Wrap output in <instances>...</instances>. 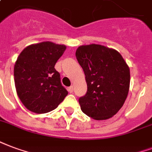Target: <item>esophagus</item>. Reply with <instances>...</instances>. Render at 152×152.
<instances>
[{"instance_id":"34e87169","label":"esophagus","mask_w":152,"mask_h":152,"mask_svg":"<svg viewBox=\"0 0 152 152\" xmlns=\"http://www.w3.org/2000/svg\"><path fill=\"white\" fill-rule=\"evenodd\" d=\"M67 90H68V92H69V93H72L73 92V86L72 85H71L70 87H68V88H67Z\"/></svg>"}]
</instances>
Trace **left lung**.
<instances>
[{
  "mask_svg": "<svg viewBox=\"0 0 152 152\" xmlns=\"http://www.w3.org/2000/svg\"><path fill=\"white\" fill-rule=\"evenodd\" d=\"M77 61L85 75L88 90L79 98L83 113L105 120L122 107L130 88V68L116 50L98 44L80 46Z\"/></svg>",
  "mask_w": 152,
  "mask_h": 152,
  "instance_id": "left-lung-1",
  "label": "left lung"
}]
</instances>
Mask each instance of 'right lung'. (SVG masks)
I'll return each mask as SVG.
<instances>
[{"label": "right lung", "mask_w": 152, "mask_h": 152, "mask_svg": "<svg viewBox=\"0 0 152 152\" xmlns=\"http://www.w3.org/2000/svg\"><path fill=\"white\" fill-rule=\"evenodd\" d=\"M66 50L64 45L42 42L28 46L14 65L13 75L18 96L29 110L45 113L53 110L67 95L55 68Z\"/></svg>", "instance_id": "add662e5"}]
</instances>
